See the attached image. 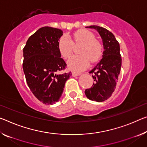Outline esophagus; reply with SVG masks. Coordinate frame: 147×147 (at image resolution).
Returning <instances> with one entry per match:
<instances>
[{
	"mask_svg": "<svg viewBox=\"0 0 147 147\" xmlns=\"http://www.w3.org/2000/svg\"><path fill=\"white\" fill-rule=\"evenodd\" d=\"M80 73H75V72H73V76H79L80 75Z\"/></svg>",
	"mask_w": 147,
	"mask_h": 147,
	"instance_id": "34e87169",
	"label": "esophagus"
}]
</instances>
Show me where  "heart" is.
<instances>
[{
    "mask_svg": "<svg viewBox=\"0 0 147 147\" xmlns=\"http://www.w3.org/2000/svg\"><path fill=\"white\" fill-rule=\"evenodd\" d=\"M76 44H82L80 48V55L70 58L67 61L69 69L75 72H80L88 68L90 61L96 62L101 56L102 46L92 32L86 30H81L73 35ZM58 49L63 57L67 59L71 56L73 50V42L67 34H63L58 42Z\"/></svg>",
    "mask_w": 147,
    "mask_h": 147,
    "instance_id": "1",
    "label": "heart"
}]
</instances>
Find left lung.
<instances>
[{"mask_svg":"<svg viewBox=\"0 0 147 147\" xmlns=\"http://www.w3.org/2000/svg\"><path fill=\"white\" fill-rule=\"evenodd\" d=\"M86 28L94 29L99 32L104 51L102 59L90 72L93 74L94 82L92 87L85 90V94L92 101L102 102L109 99L116 88L122 66L120 44L115 35L105 28L97 25Z\"/></svg>","mask_w":147,"mask_h":147,"instance_id":"left-lung-1","label":"left lung"}]
</instances>
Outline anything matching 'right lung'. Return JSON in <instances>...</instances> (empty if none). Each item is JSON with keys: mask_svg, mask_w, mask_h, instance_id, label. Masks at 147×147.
<instances>
[{"mask_svg": "<svg viewBox=\"0 0 147 147\" xmlns=\"http://www.w3.org/2000/svg\"><path fill=\"white\" fill-rule=\"evenodd\" d=\"M61 29L40 28L28 39L23 48V69L27 85L37 99L46 105L59 101L71 73L59 74L67 64L61 57L58 42Z\"/></svg>", "mask_w": 147, "mask_h": 147, "instance_id": "obj_1", "label": "right lung"}]
</instances>
